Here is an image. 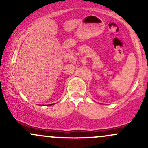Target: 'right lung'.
Wrapping results in <instances>:
<instances>
[{
    "instance_id": "obj_1",
    "label": "right lung",
    "mask_w": 148,
    "mask_h": 148,
    "mask_svg": "<svg viewBox=\"0 0 148 148\" xmlns=\"http://www.w3.org/2000/svg\"><path fill=\"white\" fill-rule=\"evenodd\" d=\"M51 105H52V104H51Z\"/></svg>"
}]
</instances>
